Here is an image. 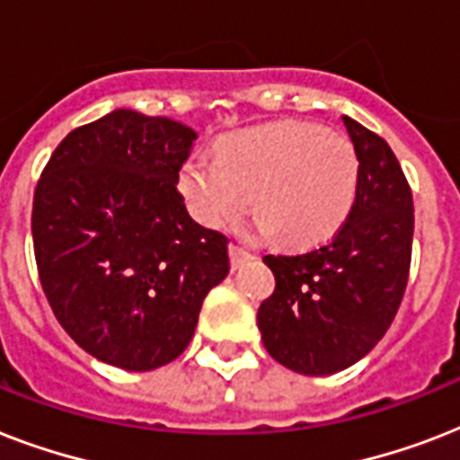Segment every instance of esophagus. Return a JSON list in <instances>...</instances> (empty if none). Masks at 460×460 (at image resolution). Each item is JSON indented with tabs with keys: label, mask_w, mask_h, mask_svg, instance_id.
Instances as JSON below:
<instances>
[{
	"label": "esophagus",
	"mask_w": 460,
	"mask_h": 460,
	"mask_svg": "<svg viewBox=\"0 0 460 460\" xmlns=\"http://www.w3.org/2000/svg\"><path fill=\"white\" fill-rule=\"evenodd\" d=\"M229 258H231V270H241L245 262H251L252 255L243 248H238V245H229Z\"/></svg>",
	"instance_id": "obj_1"
}]
</instances>
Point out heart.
<instances>
[{
  "label": "heart",
  "mask_w": 460,
  "mask_h": 460,
  "mask_svg": "<svg viewBox=\"0 0 460 460\" xmlns=\"http://www.w3.org/2000/svg\"><path fill=\"white\" fill-rule=\"evenodd\" d=\"M356 147L343 133L310 121H277L231 133L217 155H195L179 169V190L190 215L219 229L255 198L262 236L307 248L346 222L358 190Z\"/></svg>",
  "instance_id": "b5f03b06"
}]
</instances>
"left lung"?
<instances>
[{
	"instance_id": "obj_1",
	"label": "left lung",
	"mask_w": 460,
	"mask_h": 460,
	"mask_svg": "<svg viewBox=\"0 0 460 460\" xmlns=\"http://www.w3.org/2000/svg\"><path fill=\"white\" fill-rule=\"evenodd\" d=\"M360 172L353 208L329 243L267 255L274 294L258 310L267 353L301 375H334L367 356L406 294L413 195L392 147L343 117Z\"/></svg>"
}]
</instances>
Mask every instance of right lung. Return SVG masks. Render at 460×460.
<instances>
[{
	"label": "right lung",
	"mask_w": 460,
	"mask_h": 460,
	"mask_svg": "<svg viewBox=\"0 0 460 460\" xmlns=\"http://www.w3.org/2000/svg\"><path fill=\"white\" fill-rule=\"evenodd\" d=\"M198 133L117 110L61 140L32 198L40 284L57 320L102 363L147 372L193 339L229 238L190 219L176 190Z\"/></svg>",
	"instance_id": "obj_1"
}]
</instances>
